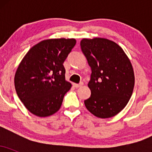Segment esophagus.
I'll return each instance as SVG.
<instances>
[{
	"instance_id": "1",
	"label": "esophagus",
	"mask_w": 152,
	"mask_h": 152,
	"mask_svg": "<svg viewBox=\"0 0 152 152\" xmlns=\"http://www.w3.org/2000/svg\"><path fill=\"white\" fill-rule=\"evenodd\" d=\"M73 86H74L75 88H79V87H81L83 86V83H73Z\"/></svg>"
}]
</instances>
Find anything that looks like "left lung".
I'll use <instances>...</instances> for the list:
<instances>
[{
  "label": "left lung",
  "mask_w": 152,
  "mask_h": 152,
  "mask_svg": "<svg viewBox=\"0 0 152 152\" xmlns=\"http://www.w3.org/2000/svg\"><path fill=\"white\" fill-rule=\"evenodd\" d=\"M82 51L91 68L86 109L96 117L111 118L124 109L133 93L132 63L117 43L104 38H83Z\"/></svg>",
  "instance_id": "8db88e82"
}]
</instances>
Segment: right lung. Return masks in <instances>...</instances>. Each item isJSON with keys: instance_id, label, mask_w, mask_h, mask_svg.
I'll list each match as a JSON object with an SVG mask.
<instances>
[{"instance_id": "obj_1", "label": "right lung", "mask_w": 152, "mask_h": 152, "mask_svg": "<svg viewBox=\"0 0 152 152\" xmlns=\"http://www.w3.org/2000/svg\"><path fill=\"white\" fill-rule=\"evenodd\" d=\"M76 43L75 38L43 40L23 58L15 74V88L31 114L46 117L60 109L71 88L65 79L64 62Z\"/></svg>"}]
</instances>
